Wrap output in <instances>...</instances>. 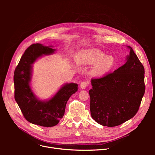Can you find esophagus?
<instances>
[{"label":"esophagus","mask_w":155,"mask_h":155,"mask_svg":"<svg viewBox=\"0 0 155 155\" xmlns=\"http://www.w3.org/2000/svg\"><path fill=\"white\" fill-rule=\"evenodd\" d=\"M88 85H89V83H88V81H82V82L81 83L80 87H81V88L82 89H84V88H87Z\"/></svg>","instance_id":"esophagus-1"}]
</instances>
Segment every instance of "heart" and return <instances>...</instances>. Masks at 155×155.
<instances>
[{
	"mask_svg": "<svg viewBox=\"0 0 155 155\" xmlns=\"http://www.w3.org/2000/svg\"><path fill=\"white\" fill-rule=\"evenodd\" d=\"M79 58L86 64H96L94 71L97 74H104L114 67L115 59L112 55H106L103 51L97 50L85 51Z\"/></svg>",
	"mask_w": 155,
	"mask_h": 155,
	"instance_id": "heart-1",
	"label": "heart"
}]
</instances>
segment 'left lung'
<instances>
[{"mask_svg":"<svg viewBox=\"0 0 155 155\" xmlns=\"http://www.w3.org/2000/svg\"><path fill=\"white\" fill-rule=\"evenodd\" d=\"M126 63L113 72L92 78L89 91L92 118L104 126H118L137 113L145 93L144 67L133 48Z\"/></svg>","mask_w":155,"mask_h":155,"instance_id":"8db88e82","label":"left lung"}]
</instances>
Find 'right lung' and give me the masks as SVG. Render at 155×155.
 <instances>
[{"label": "right lung", "instance_id": "1", "mask_svg": "<svg viewBox=\"0 0 155 155\" xmlns=\"http://www.w3.org/2000/svg\"><path fill=\"white\" fill-rule=\"evenodd\" d=\"M55 49L36 43L30 45L22 55L14 72V97L25 119L29 122L43 127H53L61 119L67 103L78 91V84L67 83L48 101L37 99L30 86L31 64L43 55H50Z\"/></svg>", "mask_w": 155, "mask_h": 155}]
</instances>
